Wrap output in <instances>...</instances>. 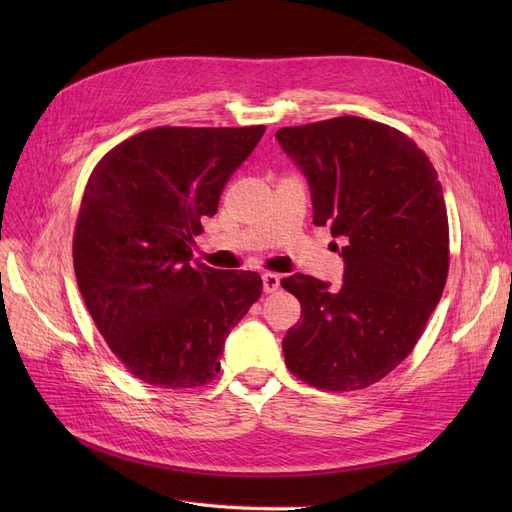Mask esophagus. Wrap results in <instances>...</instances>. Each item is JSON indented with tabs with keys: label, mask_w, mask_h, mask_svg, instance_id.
<instances>
[{
	"label": "esophagus",
	"mask_w": 512,
	"mask_h": 512,
	"mask_svg": "<svg viewBox=\"0 0 512 512\" xmlns=\"http://www.w3.org/2000/svg\"><path fill=\"white\" fill-rule=\"evenodd\" d=\"M280 275H275V273H265L262 275V290H265L267 294L269 292H275L277 288H280Z\"/></svg>",
	"instance_id": "1"
}]
</instances>
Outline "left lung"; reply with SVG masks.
Masks as SVG:
<instances>
[{"instance_id":"left-lung-1","label":"left lung","mask_w":512,"mask_h":512,"mask_svg":"<svg viewBox=\"0 0 512 512\" xmlns=\"http://www.w3.org/2000/svg\"><path fill=\"white\" fill-rule=\"evenodd\" d=\"M307 179L314 224L344 258L331 288L294 273L282 286L301 320L282 350L288 369L327 391L378 382L412 352L448 273V220L436 168L406 134L363 117L275 132Z\"/></svg>"}]
</instances>
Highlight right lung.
<instances>
[{
	"label": "right lung",
	"mask_w": 512,
	"mask_h": 512,
	"mask_svg": "<svg viewBox=\"0 0 512 512\" xmlns=\"http://www.w3.org/2000/svg\"><path fill=\"white\" fill-rule=\"evenodd\" d=\"M262 134L265 126L145 130L108 151L87 181L76 282L106 344L147 384L213 380L230 329L260 297L258 273L192 262V245Z\"/></svg>",
	"instance_id": "add662e5"
}]
</instances>
